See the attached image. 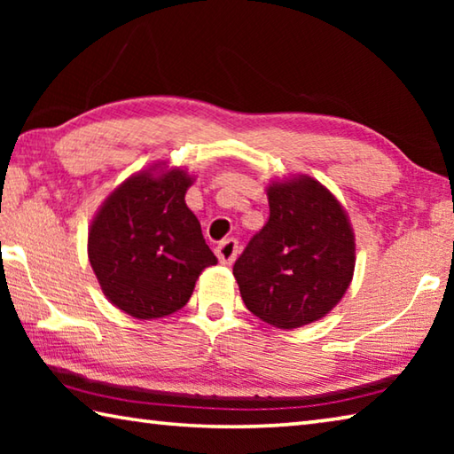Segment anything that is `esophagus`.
<instances>
[{"mask_svg": "<svg viewBox=\"0 0 454 454\" xmlns=\"http://www.w3.org/2000/svg\"><path fill=\"white\" fill-rule=\"evenodd\" d=\"M216 256L222 264H232L238 256V240L236 238H226L216 246Z\"/></svg>", "mask_w": 454, "mask_h": 454, "instance_id": "34e87169", "label": "esophagus"}]
</instances>
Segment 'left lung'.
<instances>
[{
    "instance_id": "8db88e82",
    "label": "left lung",
    "mask_w": 454,
    "mask_h": 454,
    "mask_svg": "<svg viewBox=\"0 0 454 454\" xmlns=\"http://www.w3.org/2000/svg\"><path fill=\"white\" fill-rule=\"evenodd\" d=\"M270 218L234 262L252 314L298 328L328 314L355 272V234L342 206L320 182L301 176L268 186Z\"/></svg>"
}]
</instances>
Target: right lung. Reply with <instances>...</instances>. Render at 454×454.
I'll return each instance as SVG.
<instances>
[{"label":"right lung","instance_id":"add662e5","mask_svg":"<svg viewBox=\"0 0 454 454\" xmlns=\"http://www.w3.org/2000/svg\"><path fill=\"white\" fill-rule=\"evenodd\" d=\"M184 170L136 174L99 208L88 236L90 264L104 294L140 320L162 318L190 301L204 268L218 258L184 202Z\"/></svg>","mask_w":454,"mask_h":454}]
</instances>
